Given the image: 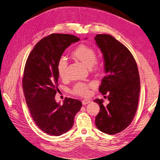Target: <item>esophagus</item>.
I'll list each match as a JSON object with an SVG mask.
<instances>
[{
    "instance_id": "34e87169",
    "label": "esophagus",
    "mask_w": 160,
    "mask_h": 160,
    "mask_svg": "<svg viewBox=\"0 0 160 160\" xmlns=\"http://www.w3.org/2000/svg\"><path fill=\"white\" fill-rule=\"evenodd\" d=\"M90 102H91V101L89 99H83V101H82V104L85 105L88 104Z\"/></svg>"
}]
</instances>
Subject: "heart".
Segmentation results:
<instances>
[{
	"mask_svg": "<svg viewBox=\"0 0 160 160\" xmlns=\"http://www.w3.org/2000/svg\"><path fill=\"white\" fill-rule=\"evenodd\" d=\"M72 55L88 67L98 68L99 63L96 61L97 52L93 47L86 45H80L75 48L72 52ZM67 67V61L65 57H61L57 63V71L58 75L61 79L66 77V69ZM95 86L94 83H77L71 89V93L74 95L80 96H88L89 94V89Z\"/></svg>",
	"mask_w": 160,
	"mask_h": 160,
	"instance_id": "b5f03b06",
	"label": "heart"
}]
</instances>
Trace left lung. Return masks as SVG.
<instances>
[{
    "label": "left lung",
    "instance_id": "1",
    "mask_svg": "<svg viewBox=\"0 0 160 160\" xmlns=\"http://www.w3.org/2000/svg\"><path fill=\"white\" fill-rule=\"evenodd\" d=\"M95 40L103 53L106 73L99 90L103 95L108 94L109 101L105 106L103 99L94 100L100 107L95 125L101 132L113 135L127 128L136 113L140 91L139 71L132 53L113 37L99 34Z\"/></svg>",
    "mask_w": 160,
    "mask_h": 160
}]
</instances>
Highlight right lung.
Masks as SVG:
<instances>
[{
    "label": "right lung",
    "instance_id": "1",
    "mask_svg": "<svg viewBox=\"0 0 160 160\" xmlns=\"http://www.w3.org/2000/svg\"><path fill=\"white\" fill-rule=\"evenodd\" d=\"M79 40L68 34H51L38 41L27 58L22 77L26 103L38 128L50 135L68 132L82 106L77 99L65 98L61 105L55 99L59 90L57 62L71 43Z\"/></svg>",
    "mask_w": 160,
    "mask_h": 160
}]
</instances>
